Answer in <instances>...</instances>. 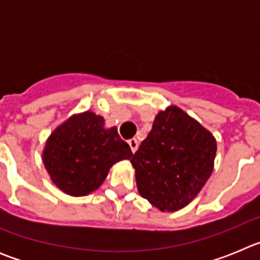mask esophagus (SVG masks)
Returning <instances> with one entry per match:
<instances>
[{
  "label": "esophagus",
  "instance_id": "obj_1",
  "mask_svg": "<svg viewBox=\"0 0 260 260\" xmlns=\"http://www.w3.org/2000/svg\"><path fill=\"white\" fill-rule=\"evenodd\" d=\"M127 143H128V146H130V148H132L133 152H135V151L138 150V141L135 139V138H133V139H128Z\"/></svg>",
  "mask_w": 260,
  "mask_h": 260
}]
</instances>
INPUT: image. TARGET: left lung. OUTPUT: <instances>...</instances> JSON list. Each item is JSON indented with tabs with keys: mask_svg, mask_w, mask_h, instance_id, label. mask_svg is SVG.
<instances>
[{
	"mask_svg": "<svg viewBox=\"0 0 260 260\" xmlns=\"http://www.w3.org/2000/svg\"><path fill=\"white\" fill-rule=\"evenodd\" d=\"M217 143L207 128L177 105L160 110L133 155L139 194L161 212L186 207L212 174Z\"/></svg>",
	"mask_w": 260,
	"mask_h": 260,
	"instance_id": "1",
	"label": "left lung"
}]
</instances>
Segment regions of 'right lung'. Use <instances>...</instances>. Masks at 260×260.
<instances>
[{"instance_id":"add662e5","label":"right lung","mask_w":260,"mask_h":260,"mask_svg":"<svg viewBox=\"0 0 260 260\" xmlns=\"http://www.w3.org/2000/svg\"><path fill=\"white\" fill-rule=\"evenodd\" d=\"M132 156L116 126L107 127L104 117L86 110L70 116L50 133L43 164L62 192L84 197L103 185L114 164Z\"/></svg>"}]
</instances>
